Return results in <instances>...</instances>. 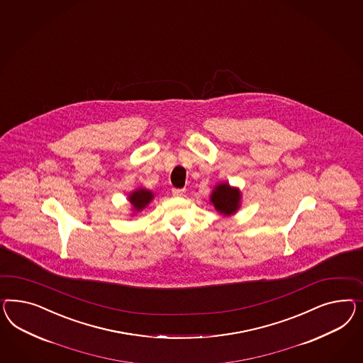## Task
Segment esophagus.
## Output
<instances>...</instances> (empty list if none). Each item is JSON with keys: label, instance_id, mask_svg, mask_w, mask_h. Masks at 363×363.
I'll return each mask as SVG.
<instances>
[{"label": "esophagus", "instance_id": "1", "mask_svg": "<svg viewBox=\"0 0 363 363\" xmlns=\"http://www.w3.org/2000/svg\"><path fill=\"white\" fill-rule=\"evenodd\" d=\"M184 192H186V189H177V188L172 189V195L174 196H183Z\"/></svg>", "mask_w": 363, "mask_h": 363}]
</instances>
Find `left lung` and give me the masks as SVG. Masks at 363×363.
<instances>
[{
    "mask_svg": "<svg viewBox=\"0 0 363 363\" xmlns=\"http://www.w3.org/2000/svg\"><path fill=\"white\" fill-rule=\"evenodd\" d=\"M209 201L220 215L230 216L235 215L241 206V192L238 186H229V183L223 182L215 186Z\"/></svg>",
    "mask_w": 363,
    "mask_h": 363,
    "instance_id": "left-lung-1",
    "label": "left lung"
}]
</instances>
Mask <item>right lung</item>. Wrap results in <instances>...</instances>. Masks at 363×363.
Masks as SVG:
<instances>
[{"instance_id":"right-lung-1","label":"right lung","mask_w":363,"mask_h":363,"mask_svg":"<svg viewBox=\"0 0 363 363\" xmlns=\"http://www.w3.org/2000/svg\"><path fill=\"white\" fill-rule=\"evenodd\" d=\"M154 194L152 191L150 189H145V188H136L135 191H133L130 195H128V201L131 204L133 208V215H135L136 212H140L143 211L154 199Z\"/></svg>"}]
</instances>
